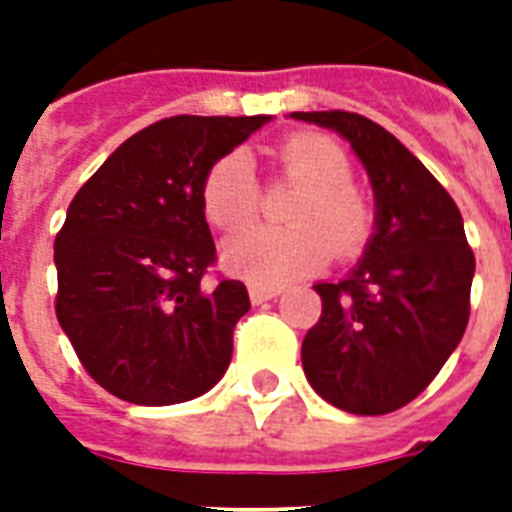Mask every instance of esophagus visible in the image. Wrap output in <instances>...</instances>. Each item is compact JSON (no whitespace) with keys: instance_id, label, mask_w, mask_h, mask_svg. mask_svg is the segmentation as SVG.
<instances>
[{"instance_id":"esophagus-1","label":"esophagus","mask_w":512,"mask_h":512,"mask_svg":"<svg viewBox=\"0 0 512 512\" xmlns=\"http://www.w3.org/2000/svg\"><path fill=\"white\" fill-rule=\"evenodd\" d=\"M279 296V288H268V285H249V299L252 304H263V301H271Z\"/></svg>"}]
</instances>
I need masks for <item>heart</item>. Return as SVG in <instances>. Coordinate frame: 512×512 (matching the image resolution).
Wrapping results in <instances>:
<instances>
[{
	"mask_svg": "<svg viewBox=\"0 0 512 512\" xmlns=\"http://www.w3.org/2000/svg\"><path fill=\"white\" fill-rule=\"evenodd\" d=\"M279 172L296 183L288 227H252L224 241L222 263L252 285L279 288L321 271L334 255H354L370 235V205L354 189L351 158L323 134H293L274 150ZM255 172L244 153L222 156L202 180V211L219 230H241L255 219Z\"/></svg>",
	"mask_w": 512,
	"mask_h": 512,
	"instance_id": "obj_1",
	"label": "heart"
}]
</instances>
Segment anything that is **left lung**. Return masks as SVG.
<instances>
[{
	"label": "left lung",
	"mask_w": 512,
	"mask_h": 512,
	"mask_svg": "<svg viewBox=\"0 0 512 512\" xmlns=\"http://www.w3.org/2000/svg\"><path fill=\"white\" fill-rule=\"evenodd\" d=\"M332 128L367 169L376 230L362 260L318 282V323L301 343L312 389L348 414L397 411L436 378L469 323L474 255L447 189L406 145L354 112H293Z\"/></svg>",
	"instance_id": "8db88e82"
}]
</instances>
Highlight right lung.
Returning a JSON list of instances; mask_svg holds the SVG:
<instances>
[{
  "label": "right lung",
  "mask_w": 512,
  "mask_h": 512,
  "mask_svg": "<svg viewBox=\"0 0 512 512\" xmlns=\"http://www.w3.org/2000/svg\"><path fill=\"white\" fill-rule=\"evenodd\" d=\"M271 120L178 115L126 139L68 205L54 241L57 321L84 370L126 403L205 395L233 359L244 282L216 260L202 211L208 169Z\"/></svg>",
  "instance_id": "add662e5"
}]
</instances>
